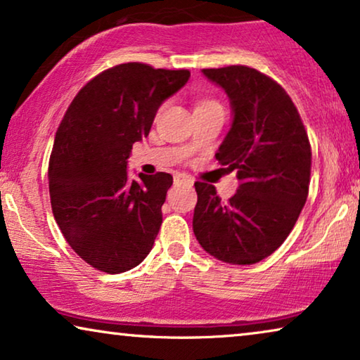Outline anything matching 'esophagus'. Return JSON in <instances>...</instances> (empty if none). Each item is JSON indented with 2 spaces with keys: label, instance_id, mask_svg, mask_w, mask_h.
I'll use <instances>...</instances> for the list:
<instances>
[{
  "label": "esophagus",
  "instance_id": "34e87169",
  "mask_svg": "<svg viewBox=\"0 0 360 360\" xmlns=\"http://www.w3.org/2000/svg\"><path fill=\"white\" fill-rule=\"evenodd\" d=\"M175 184L193 185V179H191L190 175H185V174H175Z\"/></svg>",
  "mask_w": 360,
  "mask_h": 360
}]
</instances>
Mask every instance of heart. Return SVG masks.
I'll list each match as a JSON object with an SVG mask.
<instances>
[{
	"instance_id": "heart-1",
	"label": "heart",
	"mask_w": 360,
	"mask_h": 360,
	"mask_svg": "<svg viewBox=\"0 0 360 360\" xmlns=\"http://www.w3.org/2000/svg\"><path fill=\"white\" fill-rule=\"evenodd\" d=\"M206 103H213V101H205V103H201V105H206Z\"/></svg>"
}]
</instances>
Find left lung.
Masks as SVG:
<instances>
[{
	"label": "left lung",
	"instance_id": "1",
	"mask_svg": "<svg viewBox=\"0 0 360 360\" xmlns=\"http://www.w3.org/2000/svg\"><path fill=\"white\" fill-rule=\"evenodd\" d=\"M229 98L233 122L216 159L238 170L239 186L226 201L196 181L193 233L214 259L250 265L277 250L307 203L311 147L287 91L245 65L203 68Z\"/></svg>",
	"mask_w": 360,
	"mask_h": 360
}]
</instances>
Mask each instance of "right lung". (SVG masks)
Wrapping results in <instances>:
<instances>
[{"mask_svg": "<svg viewBox=\"0 0 360 360\" xmlns=\"http://www.w3.org/2000/svg\"><path fill=\"white\" fill-rule=\"evenodd\" d=\"M188 78V70L121 63L88 82L58 126L49 162L53 218L70 248L101 272L134 269L154 245L174 179L159 172L131 180L127 159Z\"/></svg>", "mask_w": 360, "mask_h": 360, "instance_id": "right-lung-1", "label": "right lung"}]
</instances>
